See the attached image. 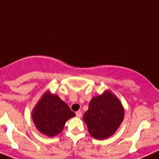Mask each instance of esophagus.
Returning <instances> with one entry per match:
<instances>
[{"mask_svg":"<svg viewBox=\"0 0 159 159\" xmlns=\"http://www.w3.org/2000/svg\"><path fill=\"white\" fill-rule=\"evenodd\" d=\"M76 116H77V117H78V118H81V112L80 111V110H78V111H77V112H76Z\"/></svg>","mask_w":159,"mask_h":159,"instance_id":"34e87169","label":"esophagus"}]
</instances>
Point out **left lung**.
Returning a JSON list of instances; mask_svg holds the SVG:
<instances>
[{"label": "left lung", "mask_w": 159, "mask_h": 159, "mask_svg": "<svg viewBox=\"0 0 159 159\" xmlns=\"http://www.w3.org/2000/svg\"><path fill=\"white\" fill-rule=\"evenodd\" d=\"M124 109L121 102L110 91L94 97L83 120L89 132L96 139H106L115 133L124 118Z\"/></svg>", "instance_id": "1"}]
</instances>
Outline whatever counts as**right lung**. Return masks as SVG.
Masks as SVG:
<instances>
[{
  "label": "right lung",
  "mask_w": 159,
  "mask_h": 159,
  "mask_svg": "<svg viewBox=\"0 0 159 159\" xmlns=\"http://www.w3.org/2000/svg\"><path fill=\"white\" fill-rule=\"evenodd\" d=\"M75 116L68 105L57 95L46 91L32 112V118L37 129L49 137L62 131L66 121Z\"/></svg>",
  "instance_id": "right-lung-1"
}]
</instances>
